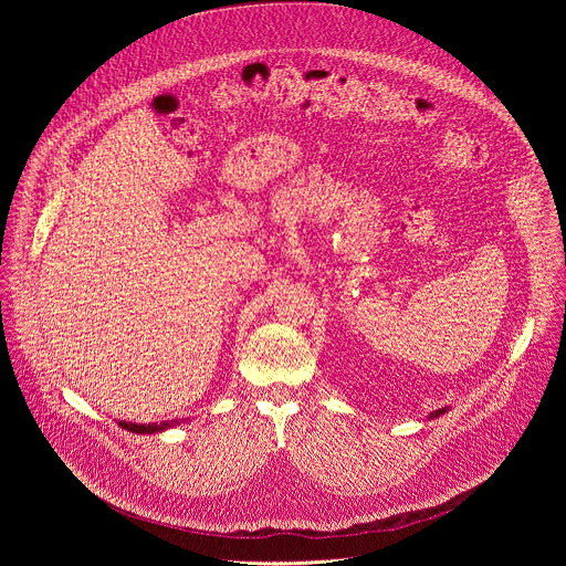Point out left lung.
Returning a JSON list of instances; mask_svg holds the SVG:
<instances>
[{
  "mask_svg": "<svg viewBox=\"0 0 566 566\" xmlns=\"http://www.w3.org/2000/svg\"><path fill=\"white\" fill-rule=\"evenodd\" d=\"M441 415H446V408H441V410L432 412V415H430V419H437V417H441Z\"/></svg>",
  "mask_w": 566,
  "mask_h": 566,
  "instance_id": "8db88e82",
  "label": "left lung"
}]
</instances>
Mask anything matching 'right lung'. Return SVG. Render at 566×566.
I'll list each match as a JSON object with an SVG mask.
<instances>
[{
  "mask_svg": "<svg viewBox=\"0 0 566 566\" xmlns=\"http://www.w3.org/2000/svg\"><path fill=\"white\" fill-rule=\"evenodd\" d=\"M120 428H125L127 432H136V434H154V432H164L168 428L181 426V421H160V423H127V421H118Z\"/></svg>",
  "mask_w": 566,
  "mask_h": 566,
  "instance_id": "add662e5",
  "label": "right lung"
}]
</instances>
